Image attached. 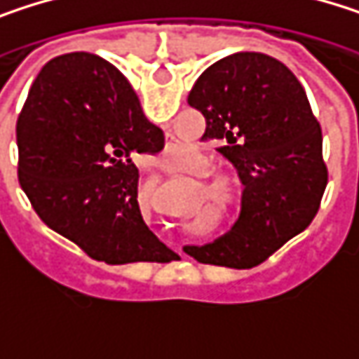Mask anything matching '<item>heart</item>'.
I'll list each match as a JSON object with an SVG mask.
<instances>
[{"label": "heart", "instance_id": "b5f03b06", "mask_svg": "<svg viewBox=\"0 0 359 359\" xmlns=\"http://www.w3.org/2000/svg\"><path fill=\"white\" fill-rule=\"evenodd\" d=\"M203 168H208V164H203ZM210 182L224 205H229L231 210H241L245 199V187L239 177L229 172H210Z\"/></svg>", "mask_w": 359, "mask_h": 359}]
</instances>
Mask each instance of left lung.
I'll use <instances>...</instances> for the list:
<instances>
[{
	"mask_svg": "<svg viewBox=\"0 0 359 359\" xmlns=\"http://www.w3.org/2000/svg\"><path fill=\"white\" fill-rule=\"evenodd\" d=\"M189 106L205 118L203 141H218L245 184L241 216L208 245H187L201 264L253 268L314 220L328 172L323 130L297 76L278 60L239 51L212 64Z\"/></svg>",
	"mask_w": 359,
	"mask_h": 359,
	"instance_id": "1",
	"label": "left lung"
}]
</instances>
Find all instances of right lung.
Segmentation results:
<instances>
[{"mask_svg": "<svg viewBox=\"0 0 359 359\" xmlns=\"http://www.w3.org/2000/svg\"><path fill=\"white\" fill-rule=\"evenodd\" d=\"M18 180L36 216L106 264L172 262L145 224L137 154L164 149V133L104 57L87 51L49 60L16 122Z\"/></svg>", "mask_w": 359, "mask_h": 359, "instance_id": "add662e5", "label": "right lung"}]
</instances>
